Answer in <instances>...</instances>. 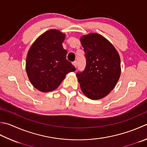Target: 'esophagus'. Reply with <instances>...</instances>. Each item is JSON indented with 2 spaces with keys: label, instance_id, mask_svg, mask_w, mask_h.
<instances>
[{
  "label": "esophagus",
  "instance_id": "esophagus-1",
  "mask_svg": "<svg viewBox=\"0 0 147 147\" xmlns=\"http://www.w3.org/2000/svg\"><path fill=\"white\" fill-rule=\"evenodd\" d=\"M73 65L74 66V67H75L76 68V66H77V62H76V61H74V62H73Z\"/></svg>",
  "mask_w": 147,
  "mask_h": 147
}]
</instances>
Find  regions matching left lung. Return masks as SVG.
Instances as JSON below:
<instances>
[{
    "instance_id": "8db88e82",
    "label": "left lung",
    "mask_w": 147,
    "mask_h": 147,
    "mask_svg": "<svg viewBox=\"0 0 147 147\" xmlns=\"http://www.w3.org/2000/svg\"><path fill=\"white\" fill-rule=\"evenodd\" d=\"M86 67L76 74L81 90L90 99H102L115 87L121 73L119 54L105 37L91 33L80 37Z\"/></svg>"
}]
</instances>
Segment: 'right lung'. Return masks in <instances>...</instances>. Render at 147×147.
Segmentation results:
<instances>
[{
    "label": "right lung",
    "instance_id": "1",
    "mask_svg": "<svg viewBox=\"0 0 147 147\" xmlns=\"http://www.w3.org/2000/svg\"><path fill=\"white\" fill-rule=\"evenodd\" d=\"M65 35L56 29L41 34L30 47L26 60V71L30 83L42 92L54 90L65 75L76 70L66 59L63 48Z\"/></svg>",
    "mask_w": 147,
    "mask_h": 147
}]
</instances>
